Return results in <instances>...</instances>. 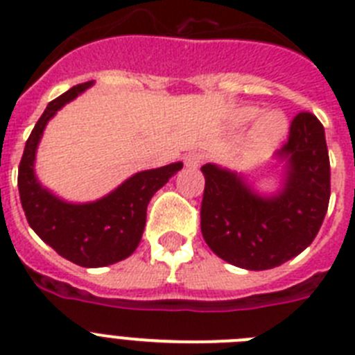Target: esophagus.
<instances>
[{
    "label": "esophagus",
    "mask_w": 355,
    "mask_h": 355,
    "mask_svg": "<svg viewBox=\"0 0 355 355\" xmlns=\"http://www.w3.org/2000/svg\"><path fill=\"white\" fill-rule=\"evenodd\" d=\"M202 162H205V155H202V153H188V155L184 156V165H187L188 168H197Z\"/></svg>",
    "instance_id": "34e87169"
}]
</instances>
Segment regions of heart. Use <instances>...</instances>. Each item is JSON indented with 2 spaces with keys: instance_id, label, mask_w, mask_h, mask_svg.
<instances>
[{
  "instance_id": "heart-1",
  "label": "heart",
  "mask_w": 355,
  "mask_h": 355,
  "mask_svg": "<svg viewBox=\"0 0 355 355\" xmlns=\"http://www.w3.org/2000/svg\"><path fill=\"white\" fill-rule=\"evenodd\" d=\"M258 117V110L249 106V108H243L240 112V121L249 122L252 119ZM286 131V121L281 114L277 112H272V114H266L259 119L258 126H256V137L261 144H274L277 142L283 133Z\"/></svg>"
}]
</instances>
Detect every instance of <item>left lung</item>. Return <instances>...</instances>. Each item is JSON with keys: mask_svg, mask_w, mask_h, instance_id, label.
<instances>
[{"mask_svg": "<svg viewBox=\"0 0 355 355\" xmlns=\"http://www.w3.org/2000/svg\"><path fill=\"white\" fill-rule=\"evenodd\" d=\"M277 156L288 158L284 190L263 199L240 175L205 165L200 231L209 249L247 270H268L295 258L318 234L331 197V163L322 122L300 112Z\"/></svg>", "mask_w": 355, "mask_h": 355, "instance_id": "left-lung-1", "label": "left lung"}]
</instances>
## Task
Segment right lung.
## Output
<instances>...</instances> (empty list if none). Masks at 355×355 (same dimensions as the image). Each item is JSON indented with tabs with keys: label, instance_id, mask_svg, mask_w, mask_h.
Masks as SVG:
<instances>
[{
	"label": "right lung",
	"instance_id": "right-lung-1",
	"mask_svg": "<svg viewBox=\"0 0 355 355\" xmlns=\"http://www.w3.org/2000/svg\"><path fill=\"white\" fill-rule=\"evenodd\" d=\"M92 81L80 83L53 99L28 137L19 163L17 187L31 229L62 258L87 268L122 261L135 252L146 227L150 197L171 180L183 163L131 175L117 190L89 205H69L44 190L33 174L35 150L49 119Z\"/></svg>",
	"mask_w": 355,
	"mask_h": 355
}]
</instances>
